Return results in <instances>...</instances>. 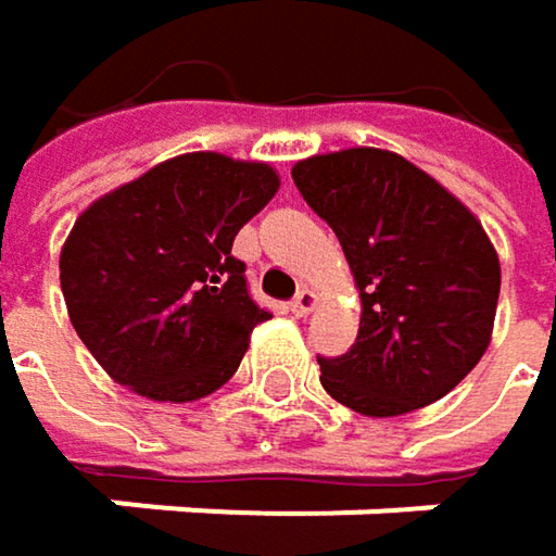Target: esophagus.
Masks as SVG:
<instances>
[{"mask_svg": "<svg viewBox=\"0 0 556 556\" xmlns=\"http://www.w3.org/2000/svg\"><path fill=\"white\" fill-rule=\"evenodd\" d=\"M315 305H318V295H315L312 289H302V292H299V295H295V299L289 302V312L302 318V315H308V312H312Z\"/></svg>", "mask_w": 556, "mask_h": 556, "instance_id": "obj_1", "label": "esophagus"}]
</instances>
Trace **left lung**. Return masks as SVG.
Here are the masks:
<instances>
[{"instance_id":"left-lung-1","label":"left lung","mask_w":556,"mask_h":556,"mask_svg":"<svg viewBox=\"0 0 556 556\" xmlns=\"http://www.w3.org/2000/svg\"><path fill=\"white\" fill-rule=\"evenodd\" d=\"M292 179L338 235L361 289L354 348L318 361L325 392L370 418L447 395L486 354L496 321L500 254L480 218L380 148L315 154Z\"/></svg>"}]
</instances>
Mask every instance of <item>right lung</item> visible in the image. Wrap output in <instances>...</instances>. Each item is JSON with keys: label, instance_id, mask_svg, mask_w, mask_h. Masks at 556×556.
Returning <instances> with one entry per match:
<instances>
[{"label": "right lung", "instance_id": "add662e5", "mask_svg": "<svg viewBox=\"0 0 556 556\" xmlns=\"http://www.w3.org/2000/svg\"><path fill=\"white\" fill-rule=\"evenodd\" d=\"M270 164L179 154L96 199L60 251L70 321L99 367L154 402L225 387L270 318L235 235L277 195Z\"/></svg>", "mask_w": 556, "mask_h": 556}]
</instances>
